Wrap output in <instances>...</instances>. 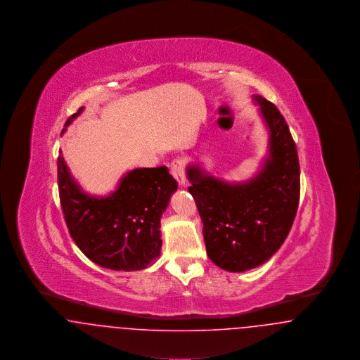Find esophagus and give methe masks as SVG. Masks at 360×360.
I'll return each instance as SVG.
<instances>
[{
	"label": "esophagus",
	"mask_w": 360,
	"mask_h": 360,
	"mask_svg": "<svg viewBox=\"0 0 360 360\" xmlns=\"http://www.w3.org/2000/svg\"><path fill=\"white\" fill-rule=\"evenodd\" d=\"M172 174L179 185H185L186 182V169H185V160L181 158H176L172 162Z\"/></svg>",
	"instance_id": "esophagus-1"
}]
</instances>
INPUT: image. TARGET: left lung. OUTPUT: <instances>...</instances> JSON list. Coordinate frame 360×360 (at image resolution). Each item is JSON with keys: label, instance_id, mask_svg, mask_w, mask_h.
<instances>
[{"label": "left lung", "instance_id": "left-lung-1", "mask_svg": "<svg viewBox=\"0 0 360 360\" xmlns=\"http://www.w3.org/2000/svg\"><path fill=\"white\" fill-rule=\"evenodd\" d=\"M270 128V159L250 182L231 185L188 167L206 252L226 271H245L273 257L288 238L300 202V162L290 129L274 103L254 96Z\"/></svg>", "mask_w": 360, "mask_h": 360}]
</instances>
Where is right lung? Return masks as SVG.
Masks as SVG:
<instances>
[{"label":"right lung","instance_id":"add662e5","mask_svg":"<svg viewBox=\"0 0 360 360\" xmlns=\"http://www.w3.org/2000/svg\"><path fill=\"white\" fill-rule=\"evenodd\" d=\"M176 188L169 169L160 166L128 172L109 197H89L72 181L62 155L58 156L59 200L70 236L86 257L105 269L141 270L159 257L160 217Z\"/></svg>","mask_w":360,"mask_h":360}]
</instances>
